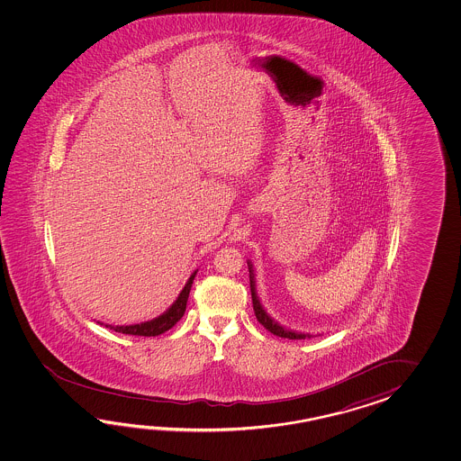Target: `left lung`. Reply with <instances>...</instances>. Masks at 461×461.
Instances as JSON below:
<instances>
[{
  "label": "left lung",
  "instance_id": "1",
  "mask_svg": "<svg viewBox=\"0 0 461 461\" xmlns=\"http://www.w3.org/2000/svg\"><path fill=\"white\" fill-rule=\"evenodd\" d=\"M249 265V276H250V292H252V304H254L255 316L258 320V323L264 324L265 330H268L270 333H274L275 336H280V338H288V339H306V338H313V334L310 333H298L294 330H286L285 326L280 323H276L274 318L270 314L267 313L264 310V306L260 303L258 296H257V288H255V274L254 267L250 262H247Z\"/></svg>",
  "mask_w": 461,
  "mask_h": 461
}]
</instances>
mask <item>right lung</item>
<instances>
[{
  "label": "right lung",
  "instance_id": "add662e5",
  "mask_svg": "<svg viewBox=\"0 0 461 461\" xmlns=\"http://www.w3.org/2000/svg\"><path fill=\"white\" fill-rule=\"evenodd\" d=\"M196 274L197 270H194L189 276L186 285H185V288L181 290V294H177L176 302L171 304L165 313L159 314L155 320H149L145 323L128 324V326H112V324H105V326L113 330L115 333L133 334V336H158V334H163L167 330H171L186 312L187 296H189L191 285H193Z\"/></svg>",
  "mask_w": 461,
  "mask_h": 461
}]
</instances>
